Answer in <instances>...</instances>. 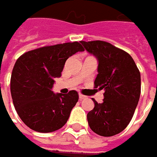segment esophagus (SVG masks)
<instances>
[{
	"label": "esophagus",
	"instance_id": "obj_1",
	"mask_svg": "<svg viewBox=\"0 0 157 157\" xmlns=\"http://www.w3.org/2000/svg\"><path fill=\"white\" fill-rule=\"evenodd\" d=\"M85 98H86V96H85V95H82V94H79V99H80V100L81 101L83 100V99H85Z\"/></svg>",
	"mask_w": 157,
	"mask_h": 157
}]
</instances>
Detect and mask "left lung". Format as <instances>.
<instances>
[{
	"mask_svg": "<svg viewBox=\"0 0 157 157\" xmlns=\"http://www.w3.org/2000/svg\"><path fill=\"white\" fill-rule=\"evenodd\" d=\"M97 59L95 88L104 90V99L87 115L90 128L101 136L117 135L132 119L141 94V75L127 52L102 41H80Z\"/></svg>",
	"mask_w": 157,
	"mask_h": 157,
	"instance_id": "obj_1",
	"label": "left lung"
}]
</instances>
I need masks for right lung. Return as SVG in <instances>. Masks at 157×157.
<instances>
[{
	"mask_svg": "<svg viewBox=\"0 0 157 157\" xmlns=\"http://www.w3.org/2000/svg\"><path fill=\"white\" fill-rule=\"evenodd\" d=\"M84 51L77 42L47 46L23 54L12 71L10 90L15 110L31 129L41 133L56 131L65 125L78 101V93L55 94V78L62 75L68 57Z\"/></svg>",
	"mask_w": 157,
	"mask_h": 157,
	"instance_id": "add662e5",
	"label": "right lung"
}]
</instances>
